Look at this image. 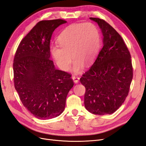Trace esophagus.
<instances>
[{"label": "esophagus", "instance_id": "1", "mask_svg": "<svg viewBox=\"0 0 146 146\" xmlns=\"http://www.w3.org/2000/svg\"><path fill=\"white\" fill-rule=\"evenodd\" d=\"M72 78L73 79L74 82L76 83H77L79 81V79H80V78H79V77H78L77 76H72Z\"/></svg>", "mask_w": 146, "mask_h": 146}]
</instances>
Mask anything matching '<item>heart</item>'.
I'll return each mask as SVG.
<instances>
[{"label":"heart","instance_id":"obj_1","mask_svg":"<svg viewBox=\"0 0 146 146\" xmlns=\"http://www.w3.org/2000/svg\"><path fill=\"white\" fill-rule=\"evenodd\" d=\"M58 45L50 48L51 54L58 67L68 70L74 60V71L78 72L83 64L91 63L98 55L100 42V32L91 23L70 25L60 33Z\"/></svg>","mask_w":146,"mask_h":146}]
</instances>
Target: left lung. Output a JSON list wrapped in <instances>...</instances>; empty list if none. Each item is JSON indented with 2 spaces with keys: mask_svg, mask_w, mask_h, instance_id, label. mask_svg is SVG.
<instances>
[{
  "mask_svg": "<svg viewBox=\"0 0 146 146\" xmlns=\"http://www.w3.org/2000/svg\"><path fill=\"white\" fill-rule=\"evenodd\" d=\"M102 30L104 46L94 64L80 81L85 86V107L88 111L112 114L129 94L133 78L130 52L116 30L104 19L90 17Z\"/></svg>",
  "mask_w": 146,
  "mask_h": 146,
  "instance_id": "1",
  "label": "left lung"
}]
</instances>
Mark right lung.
Returning <instances> with one entry per match:
<instances>
[{
  "label": "right lung",
  "mask_w": 146,
  "mask_h": 146,
  "mask_svg": "<svg viewBox=\"0 0 146 146\" xmlns=\"http://www.w3.org/2000/svg\"><path fill=\"white\" fill-rule=\"evenodd\" d=\"M66 23L61 19L39 21L22 39L15 55V88L23 105L38 119L60 115L74 84L71 75L56 69L50 59L52 33Z\"/></svg>",
  "instance_id": "obj_1"
}]
</instances>
